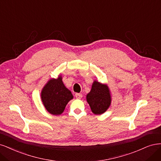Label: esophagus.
<instances>
[{
	"label": "esophagus",
	"instance_id": "esophagus-1",
	"mask_svg": "<svg viewBox=\"0 0 161 161\" xmlns=\"http://www.w3.org/2000/svg\"><path fill=\"white\" fill-rule=\"evenodd\" d=\"M75 97H76V98H77V99H81V98L82 97V94H80V93H76Z\"/></svg>",
	"mask_w": 161,
	"mask_h": 161
}]
</instances>
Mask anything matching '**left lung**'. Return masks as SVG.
<instances>
[{"label":"left lung","mask_w":161,"mask_h":161,"mask_svg":"<svg viewBox=\"0 0 161 161\" xmlns=\"http://www.w3.org/2000/svg\"><path fill=\"white\" fill-rule=\"evenodd\" d=\"M92 112L95 114L104 113L111 103V97L108 87L98 81L93 83L90 92L86 96Z\"/></svg>","instance_id":"obj_1"}]
</instances>
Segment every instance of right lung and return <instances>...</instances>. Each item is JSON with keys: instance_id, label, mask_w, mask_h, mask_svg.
Here are the masks:
<instances>
[{"instance_id": "right-lung-1", "label": "right lung", "mask_w": 161, "mask_h": 161, "mask_svg": "<svg viewBox=\"0 0 161 161\" xmlns=\"http://www.w3.org/2000/svg\"><path fill=\"white\" fill-rule=\"evenodd\" d=\"M71 99V91L66 88L62 81L61 77L50 80L41 92V100L46 110L53 115H59Z\"/></svg>"}]
</instances>
